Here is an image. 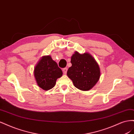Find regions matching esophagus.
Listing matches in <instances>:
<instances>
[{"instance_id":"1","label":"esophagus","mask_w":134,"mask_h":134,"mask_svg":"<svg viewBox=\"0 0 134 134\" xmlns=\"http://www.w3.org/2000/svg\"><path fill=\"white\" fill-rule=\"evenodd\" d=\"M63 72H64V74H66V72H67V70H68V69L66 68H64L63 69Z\"/></svg>"}]
</instances>
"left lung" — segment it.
Instances as JSON below:
<instances>
[{
  "label": "left lung",
  "mask_w": 134,
  "mask_h": 134,
  "mask_svg": "<svg viewBox=\"0 0 134 134\" xmlns=\"http://www.w3.org/2000/svg\"><path fill=\"white\" fill-rule=\"evenodd\" d=\"M72 64L67 75L78 90L87 91L94 87L100 76V70L95 59L88 52L80 54L75 51L71 56Z\"/></svg>",
  "instance_id": "left-lung-1"
}]
</instances>
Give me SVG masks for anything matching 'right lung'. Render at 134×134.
I'll list each match as a JSON object with an SVG mask.
<instances>
[{
	"label": "right lung",
	"mask_w": 134,
	"mask_h": 134,
	"mask_svg": "<svg viewBox=\"0 0 134 134\" xmlns=\"http://www.w3.org/2000/svg\"><path fill=\"white\" fill-rule=\"evenodd\" d=\"M34 76L38 86L44 91L53 88L56 80L62 77L63 71L50 55L43 56L36 65Z\"/></svg>",
	"instance_id": "right-lung-1"
}]
</instances>
